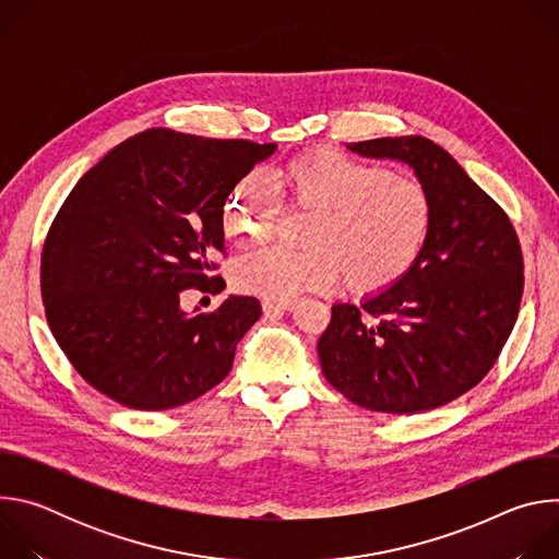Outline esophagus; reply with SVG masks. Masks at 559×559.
I'll return each instance as SVG.
<instances>
[{"mask_svg":"<svg viewBox=\"0 0 559 559\" xmlns=\"http://www.w3.org/2000/svg\"><path fill=\"white\" fill-rule=\"evenodd\" d=\"M296 307V300H287V302H274V300H263V311L267 316H278L285 311H292Z\"/></svg>","mask_w":559,"mask_h":559,"instance_id":"34e87169","label":"esophagus"}]
</instances>
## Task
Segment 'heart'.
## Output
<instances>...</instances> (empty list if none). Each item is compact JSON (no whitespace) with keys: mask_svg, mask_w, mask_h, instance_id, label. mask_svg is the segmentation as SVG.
<instances>
[{"mask_svg":"<svg viewBox=\"0 0 559 559\" xmlns=\"http://www.w3.org/2000/svg\"><path fill=\"white\" fill-rule=\"evenodd\" d=\"M274 190L276 197L246 177L223 205V234L241 250L270 241L281 203L313 216L302 238L307 252L272 248L236 265L238 289L265 300L325 292L343 276L358 294L386 289L414 267L431 231L433 205L420 181L332 147L289 158Z\"/></svg>","mask_w":559,"mask_h":559,"instance_id":"1","label":"heart"}]
</instances>
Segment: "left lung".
Wrapping results in <instances>:
<instances>
[{"instance_id": "left-lung-1", "label": "left lung", "mask_w": 559, "mask_h": 559, "mask_svg": "<svg viewBox=\"0 0 559 559\" xmlns=\"http://www.w3.org/2000/svg\"><path fill=\"white\" fill-rule=\"evenodd\" d=\"M369 158L409 166L433 205L414 267L360 307L334 302L318 341L325 378L352 403L380 414L442 407L480 382L520 311L524 263L504 210L431 139L347 143Z\"/></svg>"}]
</instances>
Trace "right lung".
Returning <instances> with one entry per match:
<instances>
[{
	"label": "right lung",
	"mask_w": 559,
	"mask_h": 559,
	"mask_svg": "<svg viewBox=\"0 0 559 559\" xmlns=\"http://www.w3.org/2000/svg\"><path fill=\"white\" fill-rule=\"evenodd\" d=\"M276 147L152 128L72 188L44 246L41 296L57 345L97 391L164 412L229 373L261 302L229 294L188 313L181 292H223V205Z\"/></svg>",
	"instance_id": "obj_1"
}]
</instances>
